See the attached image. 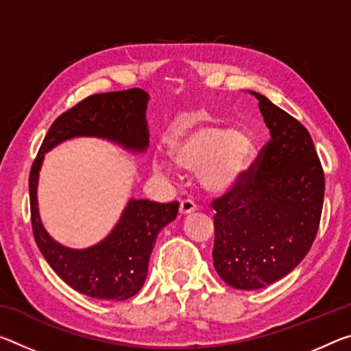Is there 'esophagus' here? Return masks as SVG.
<instances>
[{
    "label": "esophagus",
    "mask_w": 351,
    "mask_h": 351,
    "mask_svg": "<svg viewBox=\"0 0 351 351\" xmlns=\"http://www.w3.org/2000/svg\"><path fill=\"white\" fill-rule=\"evenodd\" d=\"M193 210H197L195 202H192V199H182L181 204H180L181 215H187V214L193 213Z\"/></svg>",
    "instance_id": "obj_1"
}]
</instances>
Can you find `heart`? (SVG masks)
I'll return each mask as SVG.
<instances>
[{
	"mask_svg": "<svg viewBox=\"0 0 351 351\" xmlns=\"http://www.w3.org/2000/svg\"><path fill=\"white\" fill-rule=\"evenodd\" d=\"M176 167L199 171L206 191L220 193L234 187L254 158V142L245 131L228 130L210 120H198L178 130L169 142ZM156 171L170 169L164 159L153 162Z\"/></svg>",
	"mask_w": 351,
	"mask_h": 351,
	"instance_id": "obj_1",
	"label": "heart"
}]
</instances>
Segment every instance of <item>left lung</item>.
Listing matches in <instances>:
<instances>
[{
  "mask_svg": "<svg viewBox=\"0 0 351 351\" xmlns=\"http://www.w3.org/2000/svg\"><path fill=\"white\" fill-rule=\"evenodd\" d=\"M258 98L270 141L242 180L213 202L214 267L242 291L281 280L308 254L319 230L325 175L306 128L269 98Z\"/></svg>",
  "mask_w": 351,
  "mask_h": 351,
  "instance_id": "obj_1",
  "label": "left lung"
}]
</instances>
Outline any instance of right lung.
Masks as SVG:
<instances>
[{"instance_id": "right-lung-1", "label": "right lung", "mask_w": 351, "mask_h": 351, "mask_svg": "<svg viewBox=\"0 0 351 351\" xmlns=\"http://www.w3.org/2000/svg\"><path fill=\"white\" fill-rule=\"evenodd\" d=\"M142 88L97 93L59 115L49 128L29 173L32 232L38 250L62 280L80 293L99 300H128L141 291L159 231L176 219L180 203L130 199L109 236L97 245H60L42 225L37 206L38 171L45 153L73 137L106 138L134 153L148 148L147 104Z\"/></svg>"}]
</instances>
